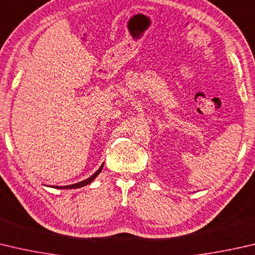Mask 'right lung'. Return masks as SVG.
<instances>
[{
	"instance_id": "add662e5",
	"label": "right lung",
	"mask_w": 255,
	"mask_h": 255,
	"mask_svg": "<svg viewBox=\"0 0 255 255\" xmlns=\"http://www.w3.org/2000/svg\"><path fill=\"white\" fill-rule=\"evenodd\" d=\"M103 167H104V164L100 166L99 169L97 170V172H96L94 175H91L89 178L82 180V182H79V183H77V184H72V185H68V186H55V188H59V189H68V188H79V187L86 186V185L90 184V183L92 182V180H94V179L97 177V176H98V175L101 173V170H103Z\"/></svg>"
}]
</instances>
